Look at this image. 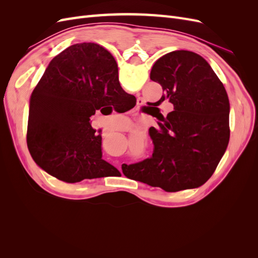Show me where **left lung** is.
<instances>
[{
	"label": "left lung",
	"mask_w": 258,
	"mask_h": 258,
	"mask_svg": "<svg viewBox=\"0 0 258 258\" xmlns=\"http://www.w3.org/2000/svg\"><path fill=\"white\" fill-rule=\"evenodd\" d=\"M151 80L174 108L167 117L158 110V127L151 135L154 153L122 173L166 191L205 184L215 171L229 142V100L224 85L200 54L189 50L166 53L155 62Z\"/></svg>",
	"instance_id": "obj_1"
}]
</instances>
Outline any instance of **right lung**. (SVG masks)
Wrapping results in <instances>:
<instances>
[{"instance_id":"right-lung-1","label":"right lung","mask_w":258,"mask_h":258,"mask_svg":"<svg viewBox=\"0 0 258 258\" xmlns=\"http://www.w3.org/2000/svg\"><path fill=\"white\" fill-rule=\"evenodd\" d=\"M123 91L110 51L95 43L70 46L54 57L30 98L27 144L36 165L67 183L119 173L102 159V137L90 117L107 106L136 105Z\"/></svg>"}]
</instances>
